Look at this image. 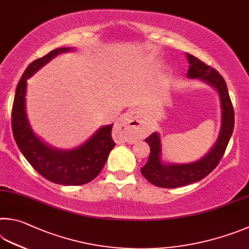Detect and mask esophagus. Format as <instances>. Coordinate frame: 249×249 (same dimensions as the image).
<instances>
[{
  "label": "esophagus",
  "mask_w": 249,
  "mask_h": 249,
  "mask_svg": "<svg viewBox=\"0 0 249 249\" xmlns=\"http://www.w3.org/2000/svg\"><path fill=\"white\" fill-rule=\"evenodd\" d=\"M144 125L136 110H128L115 124L113 130L124 138L137 137L143 132Z\"/></svg>",
  "instance_id": "34e87169"
}]
</instances>
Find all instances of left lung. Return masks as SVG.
<instances>
[{"mask_svg": "<svg viewBox=\"0 0 249 249\" xmlns=\"http://www.w3.org/2000/svg\"><path fill=\"white\" fill-rule=\"evenodd\" d=\"M187 58L190 64L187 76L190 78L199 77L200 80L214 86L219 91L222 107V129L215 145L203 159L185 165H164L160 160V136L153 133L146 138L145 141L150 144L151 152L146 164L141 168V173L151 184L162 188H177L199 181L208 176L223 158L234 129V108L224 78L215 69L195 55L188 53Z\"/></svg>", "mask_w": 249, "mask_h": 249, "instance_id": "1", "label": "left lung"}]
</instances>
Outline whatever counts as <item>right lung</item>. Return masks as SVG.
<instances>
[{
	"label": "right lung",
	"mask_w": 249,
	"mask_h": 249,
	"mask_svg": "<svg viewBox=\"0 0 249 249\" xmlns=\"http://www.w3.org/2000/svg\"><path fill=\"white\" fill-rule=\"evenodd\" d=\"M70 48H58L30 63L16 87L12 108V130L16 144L25 159L42 177L67 186L87 184L102 172L110 151L116 145L111 138L112 125L100 128L89 141L72 151H58L39 140L30 129L25 110L27 78L60 52Z\"/></svg>",
	"instance_id": "right-lung-1"
}]
</instances>
